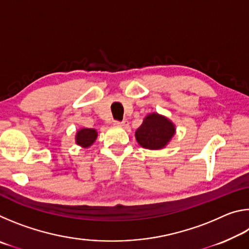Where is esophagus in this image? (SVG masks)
Instances as JSON below:
<instances>
[{
	"label": "esophagus",
	"mask_w": 249,
	"mask_h": 249,
	"mask_svg": "<svg viewBox=\"0 0 249 249\" xmlns=\"http://www.w3.org/2000/svg\"><path fill=\"white\" fill-rule=\"evenodd\" d=\"M114 124L116 125V126H121V127H127L128 126V121L127 120H124V121H115L114 122Z\"/></svg>",
	"instance_id": "obj_1"
}]
</instances>
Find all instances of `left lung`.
I'll use <instances>...</instances> for the list:
<instances>
[{
  "mask_svg": "<svg viewBox=\"0 0 249 249\" xmlns=\"http://www.w3.org/2000/svg\"><path fill=\"white\" fill-rule=\"evenodd\" d=\"M175 125L157 113L145 117L142 124L135 133V137L142 147L160 149L165 147L175 135Z\"/></svg>",
  "mask_w": 249,
  "mask_h": 249,
  "instance_id": "obj_1",
  "label": "left lung"
}]
</instances>
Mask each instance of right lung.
<instances>
[{
    "label": "right lung",
    "instance_id": "right-lung-1",
    "mask_svg": "<svg viewBox=\"0 0 249 249\" xmlns=\"http://www.w3.org/2000/svg\"><path fill=\"white\" fill-rule=\"evenodd\" d=\"M96 136H98V134H96L95 129L82 128L77 133L75 142H77L78 145L82 147H89L93 144L96 140Z\"/></svg>",
    "mask_w": 249,
    "mask_h": 249
}]
</instances>
